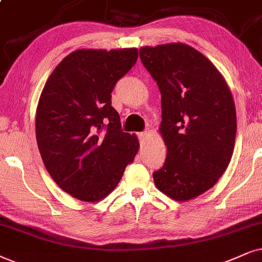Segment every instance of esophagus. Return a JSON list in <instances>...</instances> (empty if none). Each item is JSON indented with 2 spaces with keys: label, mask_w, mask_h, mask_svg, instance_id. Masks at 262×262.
Returning a JSON list of instances; mask_svg holds the SVG:
<instances>
[{
  "label": "esophagus",
  "mask_w": 262,
  "mask_h": 262,
  "mask_svg": "<svg viewBox=\"0 0 262 262\" xmlns=\"http://www.w3.org/2000/svg\"><path fill=\"white\" fill-rule=\"evenodd\" d=\"M138 137L140 139L141 144H145V141L147 140V138L150 137V134H148V132H141V133L138 134Z\"/></svg>",
  "instance_id": "esophagus-1"
}]
</instances>
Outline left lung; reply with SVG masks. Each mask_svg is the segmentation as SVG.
I'll list each match as a JSON object with an SVG mask.
<instances>
[{
  "instance_id": "1",
  "label": "left lung",
  "mask_w": 262,
  "mask_h": 262,
  "mask_svg": "<svg viewBox=\"0 0 262 262\" xmlns=\"http://www.w3.org/2000/svg\"><path fill=\"white\" fill-rule=\"evenodd\" d=\"M139 53L161 92L167 158L154 173L155 185L178 202L193 200L217 183L232 158V94L213 62L186 43L146 46Z\"/></svg>"
}]
</instances>
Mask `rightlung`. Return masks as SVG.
<instances>
[{"label": "right lung", "instance_id": "add662e5", "mask_svg": "<svg viewBox=\"0 0 262 262\" xmlns=\"http://www.w3.org/2000/svg\"><path fill=\"white\" fill-rule=\"evenodd\" d=\"M138 60L137 48L77 49L46 82L36 110L43 164L59 187L83 202L115 190L139 150L111 106L116 82Z\"/></svg>", "mask_w": 262, "mask_h": 262}]
</instances>
